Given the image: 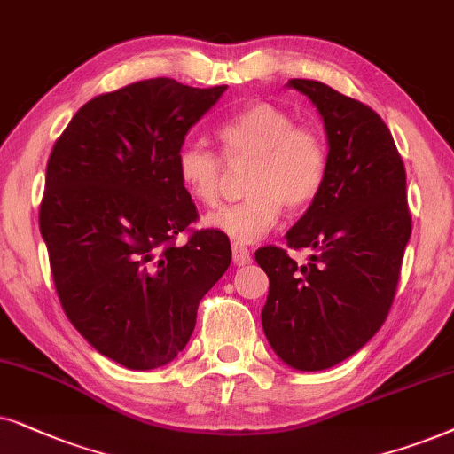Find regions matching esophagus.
Instances as JSON below:
<instances>
[{"label": "esophagus", "instance_id": "obj_1", "mask_svg": "<svg viewBox=\"0 0 454 454\" xmlns=\"http://www.w3.org/2000/svg\"><path fill=\"white\" fill-rule=\"evenodd\" d=\"M232 262L239 265H249L253 259H251V253H249V249H247V247H243V245H232Z\"/></svg>", "mask_w": 454, "mask_h": 454}]
</instances>
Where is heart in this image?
<instances>
[{
	"mask_svg": "<svg viewBox=\"0 0 454 454\" xmlns=\"http://www.w3.org/2000/svg\"><path fill=\"white\" fill-rule=\"evenodd\" d=\"M228 164L251 161L243 201L205 217V226L249 245L270 234L284 205L301 211L316 201L328 176L325 137L316 126L297 124L294 116L270 101H253L217 129ZM176 176L192 201L215 205L222 195L223 160L201 145H183L176 153Z\"/></svg>",
	"mask_w": 454,
	"mask_h": 454,
	"instance_id": "heart-1",
	"label": "heart"
}]
</instances>
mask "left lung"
<instances>
[{"label": "left lung", "instance_id": "obj_1", "mask_svg": "<svg viewBox=\"0 0 454 454\" xmlns=\"http://www.w3.org/2000/svg\"><path fill=\"white\" fill-rule=\"evenodd\" d=\"M324 118L328 176L316 201L286 232L297 265L276 245L255 253L270 278L263 332L284 364L319 372L364 347L388 317L411 237L407 174L384 120L319 81L293 78Z\"/></svg>", "mask_w": 454, "mask_h": 454}]
</instances>
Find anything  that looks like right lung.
Instances as JSON below:
<instances>
[{
  "label": "right lung",
  "instance_id": "1",
  "mask_svg": "<svg viewBox=\"0 0 454 454\" xmlns=\"http://www.w3.org/2000/svg\"><path fill=\"white\" fill-rule=\"evenodd\" d=\"M228 87L149 78L97 95L53 145L39 209L56 293L90 347L129 370L186 347L197 307L232 259L176 176L186 132ZM180 231H189L183 246Z\"/></svg>",
  "mask_w": 454,
  "mask_h": 454
}]
</instances>
